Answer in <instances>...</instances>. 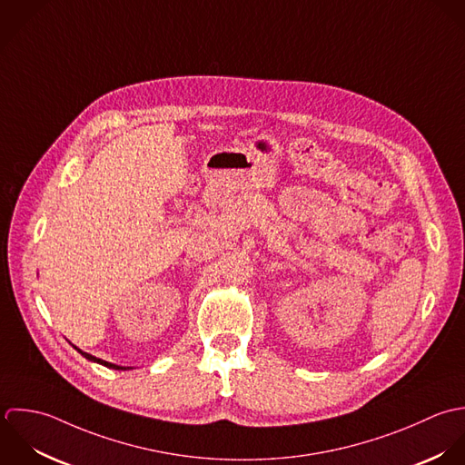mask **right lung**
<instances>
[{"mask_svg":"<svg viewBox=\"0 0 465 465\" xmlns=\"http://www.w3.org/2000/svg\"><path fill=\"white\" fill-rule=\"evenodd\" d=\"M83 357H86L88 361H92V362H97V364H103V366H106V368H112V370H132L130 366H119V364H114V362H108V361H103V359H99V357H94L92 353H86V351H83V350H79L77 346H74Z\"/></svg>","mask_w":465,"mask_h":465,"instance_id":"right-lung-1","label":"right lung"}]
</instances>
